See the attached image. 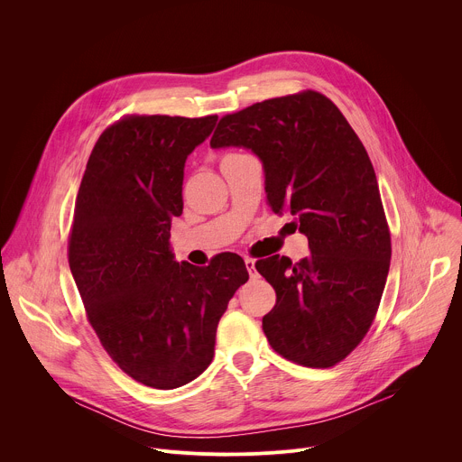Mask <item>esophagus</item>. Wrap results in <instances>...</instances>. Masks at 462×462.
Returning <instances> with one entry per match:
<instances>
[{
	"mask_svg": "<svg viewBox=\"0 0 462 462\" xmlns=\"http://www.w3.org/2000/svg\"><path fill=\"white\" fill-rule=\"evenodd\" d=\"M245 267H246V271H248L250 280H255V278L259 276V274H257V271H255V261H254V259L245 257Z\"/></svg>",
	"mask_w": 462,
	"mask_h": 462,
	"instance_id": "1",
	"label": "esophagus"
}]
</instances>
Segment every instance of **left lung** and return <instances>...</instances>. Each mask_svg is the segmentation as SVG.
<instances>
[{
    "mask_svg": "<svg viewBox=\"0 0 462 462\" xmlns=\"http://www.w3.org/2000/svg\"><path fill=\"white\" fill-rule=\"evenodd\" d=\"M212 148H246L267 201L291 212L310 255L255 263L276 291L263 316L273 349L305 367L342 362L365 337L385 287L391 236L369 155L342 111L316 91L257 102L219 120Z\"/></svg>",
    "mask_w": 462,
    "mask_h": 462,
    "instance_id": "left-lung-1",
    "label": "left lung"
}]
</instances>
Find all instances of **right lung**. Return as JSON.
<instances>
[{"label":"right lung","mask_w":462,"mask_h":462,"mask_svg":"<svg viewBox=\"0 0 462 462\" xmlns=\"http://www.w3.org/2000/svg\"><path fill=\"white\" fill-rule=\"evenodd\" d=\"M216 122L124 116L97 141L77 195L69 267L88 319L113 362L155 389L180 387L210 365L217 323L248 282L237 254L193 267L170 246L184 162Z\"/></svg>","instance_id":"1"}]
</instances>
